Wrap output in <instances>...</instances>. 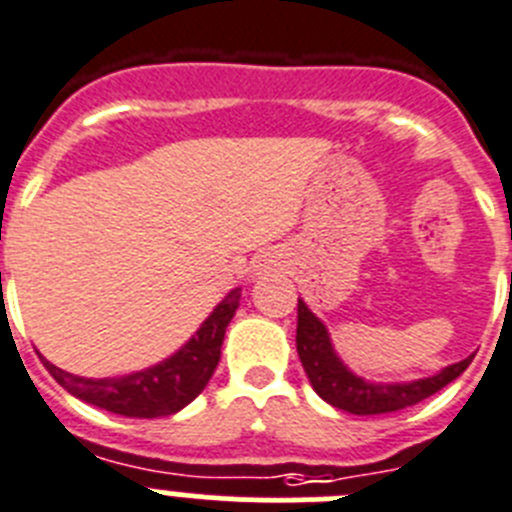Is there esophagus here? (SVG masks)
Here are the masks:
<instances>
[{"mask_svg":"<svg viewBox=\"0 0 512 512\" xmlns=\"http://www.w3.org/2000/svg\"><path fill=\"white\" fill-rule=\"evenodd\" d=\"M275 267V260L270 255H265L260 260V265H257V275H262V273H270V270H273Z\"/></svg>","mask_w":512,"mask_h":512,"instance_id":"34e87169","label":"esophagus"}]
</instances>
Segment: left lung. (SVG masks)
I'll return each instance as SVG.
<instances>
[{
  "label": "left lung",
  "instance_id": "left-lung-1",
  "mask_svg": "<svg viewBox=\"0 0 512 512\" xmlns=\"http://www.w3.org/2000/svg\"><path fill=\"white\" fill-rule=\"evenodd\" d=\"M296 349L301 365L306 370L311 388L324 398L326 403L339 411L354 413V416H380V413L403 411L408 405L426 400L428 395L439 393L451 380H457L469 367L472 357L462 359L457 365L444 367L431 377L411 382H372L354 375L342 357L336 354L331 344L329 329L324 321L298 298V329Z\"/></svg>",
  "mask_w": 512,
  "mask_h": 512
}]
</instances>
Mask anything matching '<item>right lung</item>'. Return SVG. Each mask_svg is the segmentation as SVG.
<instances>
[{
  "instance_id": "1",
  "label": "right lung",
  "mask_w": 512,
  "mask_h": 512,
  "mask_svg": "<svg viewBox=\"0 0 512 512\" xmlns=\"http://www.w3.org/2000/svg\"><path fill=\"white\" fill-rule=\"evenodd\" d=\"M239 298H242V288L229 290L209 313V319L176 354H170L168 359L147 370L94 380V377L71 375L61 367L50 365L45 357L43 365L48 367L58 385L96 408L127 418L173 416L209 385L222 357L224 334L237 311Z\"/></svg>"
}]
</instances>
